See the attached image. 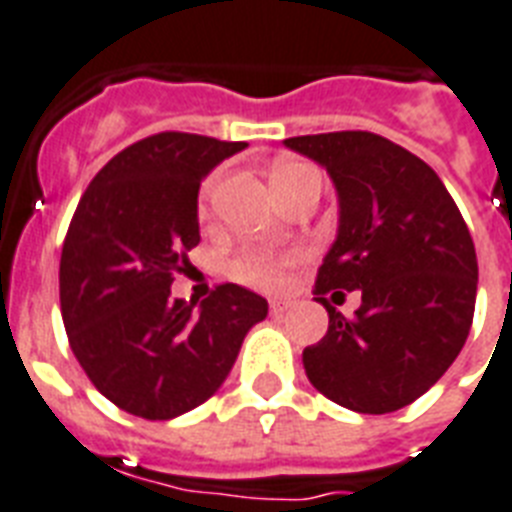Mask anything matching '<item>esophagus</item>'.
<instances>
[{"label":"esophagus","mask_w":512,"mask_h":512,"mask_svg":"<svg viewBox=\"0 0 512 512\" xmlns=\"http://www.w3.org/2000/svg\"><path fill=\"white\" fill-rule=\"evenodd\" d=\"M286 310H292V302H289V299H273V302H270V313L273 315H284Z\"/></svg>","instance_id":"obj_1"}]
</instances>
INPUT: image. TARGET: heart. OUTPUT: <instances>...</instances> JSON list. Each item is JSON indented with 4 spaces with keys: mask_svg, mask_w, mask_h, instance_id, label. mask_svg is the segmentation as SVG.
<instances>
[{
    "mask_svg": "<svg viewBox=\"0 0 512 512\" xmlns=\"http://www.w3.org/2000/svg\"><path fill=\"white\" fill-rule=\"evenodd\" d=\"M307 170L302 162H286L273 173V184L286 181V178L297 176ZM215 181H207L202 194H199V213L205 215L210 207V197H213ZM299 260L297 252H265V249H242L239 255L231 260V273L239 278L242 284L257 286V289H281L289 278V270Z\"/></svg>",
    "mask_w": 512,
    "mask_h": 512,
    "instance_id": "obj_1",
    "label": "heart"
}]
</instances>
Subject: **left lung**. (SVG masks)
<instances>
[{"mask_svg":"<svg viewBox=\"0 0 512 512\" xmlns=\"http://www.w3.org/2000/svg\"><path fill=\"white\" fill-rule=\"evenodd\" d=\"M284 144L321 162L339 194V234L313 289L328 331L302 352L307 378L355 413H394L429 392L468 339L479 284L471 231L442 178L384 136ZM342 288L364 294L352 319L327 302Z\"/></svg>","mask_w":512,"mask_h":512,"instance_id":"1","label":"left lung"}]
</instances>
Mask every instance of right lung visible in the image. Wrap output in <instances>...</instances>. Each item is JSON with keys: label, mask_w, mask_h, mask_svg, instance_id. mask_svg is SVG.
Returning <instances> with one entry per match:
<instances>
[{"label": "right lung", "mask_w": 512, "mask_h": 512, "mask_svg": "<svg viewBox=\"0 0 512 512\" xmlns=\"http://www.w3.org/2000/svg\"><path fill=\"white\" fill-rule=\"evenodd\" d=\"M244 141L162 131L112 157L83 191L60 257L70 350L112 405L168 421L210 400L268 302L218 284L170 297L199 244V181Z\"/></svg>", "instance_id": "add662e5"}]
</instances>
